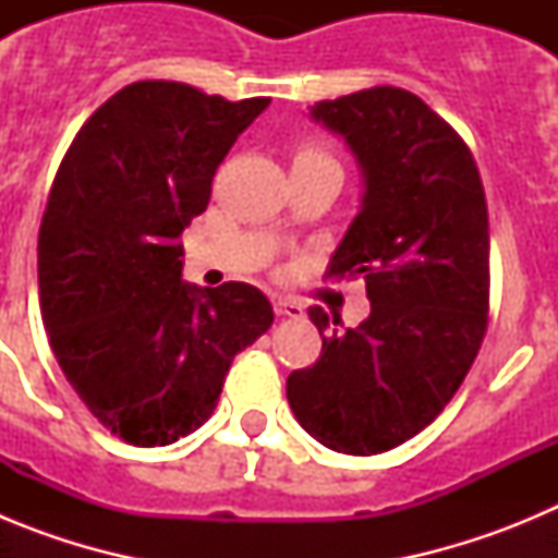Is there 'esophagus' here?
I'll return each mask as SVG.
<instances>
[{
    "instance_id": "obj_1",
    "label": "esophagus",
    "mask_w": 558,
    "mask_h": 558,
    "mask_svg": "<svg viewBox=\"0 0 558 558\" xmlns=\"http://www.w3.org/2000/svg\"><path fill=\"white\" fill-rule=\"evenodd\" d=\"M274 310H276V315H282V318H304L302 304L293 302V299H284V295H276Z\"/></svg>"
}]
</instances>
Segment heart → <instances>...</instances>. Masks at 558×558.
<instances>
[{
    "label": "heart",
    "instance_id": "1",
    "mask_svg": "<svg viewBox=\"0 0 558 558\" xmlns=\"http://www.w3.org/2000/svg\"><path fill=\"white\" fill-rule=\"evenodd\" d=\"M318 156H324V153L315 150V147H299V150H295V161H299V159H318Z\"/></svg>",
    "mask_w": 558,
    "mask_h": 558
}]
</instances>
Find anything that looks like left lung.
Returning <instances> with one entry per match:
<instances>
[{
	"label": "left lung",
	"mask_w": 558,
	"mask_h": 558,
	"mask_svg": "<svg viewBox=\"0 0 558 558\" xmlns=\"http://www.w3.org/2000/svg\"><path fill=\"white\" fill-rule=\"evenodd\" d=\"M363 179L329 276L363 274L372 313L324 338L288 377L299 425L324 447L377 456L425 430L458 391L489 313V215L470 147L427 102L377 86L315 102ZM318 332L329 327L310 307ZM340 324V318H332Z\"/></svg>",
	"instance_id": "8db88e82"
}]
</instances>
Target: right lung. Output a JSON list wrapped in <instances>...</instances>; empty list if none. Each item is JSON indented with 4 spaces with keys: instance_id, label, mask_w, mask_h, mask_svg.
<instances>
[{
    "instance_id": "obj_1",
    "label": "right lung",
    "mask_w": 558,
    "mask_h": 558,
    "mask_svg": "<svg viewBox=\"0 0 558 558\" xmlns=\"http://www.w3.org/2000/svg\"><path fill=\"white\" fill-rule=\"evenodd\" d=\"M268 102L131 83L88 117L58 167L38 231L44 329L69 386L128 445L198 430L234 354L274 324L254 284L184 282L179 243Z\"/></svg>"
}]
</instances>
